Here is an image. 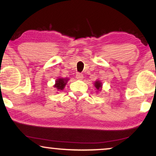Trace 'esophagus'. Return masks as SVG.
<instances>
[{"mask_svg": "<svg viewBox=\"0 0 156 156\" xmlns=\"http://www.w3.org/2000/svg\"><path fill=\"white\" fill-rule=\"evenodd\" d=\"M76 78L78 80H83V74H81V73H77V74H76Z\"/></svg>", "mask_w": 156, "mask_h": 156, "instance_id": "obj_1", "label": "esophagus"}]
</instances>
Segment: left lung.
I'll use <instances>...</instances> for the list:
<instances>
[{"label":"left lung","instance_id":"8db88e82","mask_svg":"<svg viewBox=\"0 0 156 156\" xmlns=\"http://www.w3.org/2000/svg\"><path fill=\"white\" fill-rule=\"evenodd\" d=\"M94 87H95L96 89L98 91H97V92H101L102 90V87H103V84H102L101 80H95V82L94 83Z\"/></svg>","mask_w":156,"mask_h":156}]
</instances>
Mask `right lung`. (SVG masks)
<instances>
[{"mask_svg": "<svg viewBox=\"0 0 156 156\" xmlns=\"http://www.w3.org/2000/svg\"><path fill=\"white\" fill-rule=\"evenodd\" d=\"M69 79L68 78H57L56 80H55V83L54 85H53V87L55 88L57 91H62L64 89V87H65L66 84H67V81L69 80Z\"/></svg>", "mask_w": 156, "mask_h": 156, "instance_id": "add662e5", "label": "right lung"}]
</instances>
